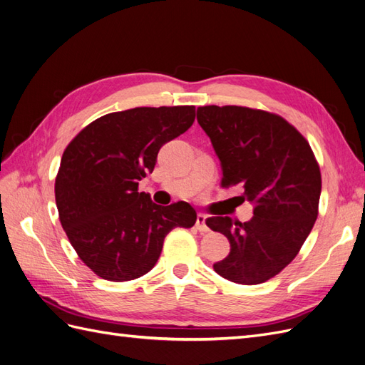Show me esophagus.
<instances>
[{
  "mask_svg": "<svg viewBox=\"0 0 365 365\" xmlns=\"http://www.w3.org/2000/svg\"><path fill=\"white\" fill-rule=\"evenodd\" d=\"M205 219H207V217H205L204 215H197V216H196V228L200 230L201 233H207V231H208Z\"/></svg>",
  "mask_w": 365,
  "mask_h": 365,
  "instance_id": "obj_1",
  "label": "esophagus"
}]
</instances>
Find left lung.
Wrapping results in <instances>:
<instances>
[{"mask_svg":"<svg viewBox=\"0 0 365 365\" xmlns=\"http://www.w3.org/2000/svg\"><path fill=\"white\" fill-rule=\"evenodd\" d=\"M197 123L212 140L222 187L242 185L254 216H212L207 227L230 240L215 271L239 284L272 279L295 259L318 216L322 173L307 140L283 117L245 106H200Z\"/></svg>","mask_w":365,"mask_h":365,"instance_id":"obj_1","label":"left lung"}]
</instances>
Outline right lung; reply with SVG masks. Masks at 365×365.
Wrapping results in <instances>:
<instances>
[{
	"label": "right lung",
	"mask_w": 365,
	"mask_h": 365,
	"mask_svg": "<svg viewBox=\"0 0 365 365\" xmlns=\"http://www.w3.org/2000/svg\"><path fill=\"white\" fill-rule=\"evenodd\" d=\"M193 121L195 106L126 109L94 120L63 150L54 182L59 219L77 256L98 277H141L155 267L173 228L195 225L190 204L161 207L138 192L161 146Z\"/></svg>",
	"instance_id": "1"
}]
</instances>
